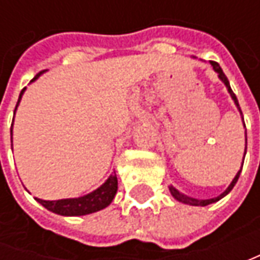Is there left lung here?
Masks as SVG:
<instances>
[{"mask_svg": "<svg viewBox=\"0 0 260 260\" xmlns=\"http://www.w3.org/2000/svg\"><path fill=\"white\" fill-rule=\"evenodd\" d=\"M210 63H211V66H213V69H214L215 72L218 74V78L223 81L225 84V86H227V89H229V92H230V95H232V98L235 100V104L237 105V108L240 110V105H239V101H237V98H236V94L232 91V88H230V84H229V79H227V76L224 75V72H223V69L220 68V65L217 63V62H214V60H210ZM240 113H242V110H240ZM246 127V124H245ZM246 145H247V137H246ZM247 147V146H246ZM246 155V152H245ZM240 172H242V169L237 172V175L235 176V179H233V182L229 185V188L225 189L224 192L221 195H218L217 198H211V200H195V198H191V197H186V195L181 194L179 191H176L174 186H171L169 188V191H171V194H172V197H174L176 201H179V203H184V204H189V205H201V207H204V205H208V204H213V203H215V201H218V200H221L224 195H227L232 189H233V186L236 185V182H237V179H239V176H240Z\"/></svg>", "mask_w": 260, "mask_h": 260, "instance_id": "left-lung-1", "label": "left lung"}]
</instances>
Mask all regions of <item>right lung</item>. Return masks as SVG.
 Returning a JSON list of instances; mask_svg holds the SVG:
<instances>
[{
  "label": "right lung",
  "mask_w": 260,
  "mask_h": 260,
  "mask_svg": "<svg viewBox=\"0 0 260 260\" xmlns=\"http://www.w3.org/2000/svg\"><path fill=\"white\" fill-rule=\"evenodd\" d=\"M39 75H40V72L31 81H35ZM24 89L25 88H23L21 92H20L17 105H18L20 100H21V95L24 92ZM17 105H15V108H17ZM11 127H13V124H11ZM11 135H13V132H11ZM11 143H13V140H11ZM117 188H118V182H117V175L114 172L105 181V184L101 185L98 189H95L94 192L84 195V197L68 198V200H57V201H45V200H40V198H36V200L43 205L45 208H47L49 211H53L56 214L85 215L95 213V211H100V210L105 208L107 205H110V203L113 201V198L117 194Z\"/></svg>",
  "instance_id": "add662e5"
}]
</instances>
